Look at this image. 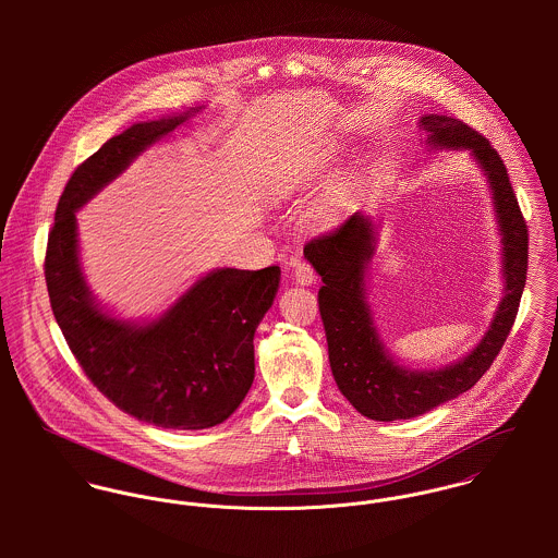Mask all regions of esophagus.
Segmentation results:
<instances>
[{
    "label": "esophagus",
    "mask_w": 558,
    "mask_h": 558,
    "mask_svg": "<svg viewBox=\"0 0 558 558\" xmlns=\"http://www.w3.org/2000/svg\"><path fill=\"white\" fill-rule=\"evenodd\" d=\"M294 281L299 286H312L316 281V270L312 264H307L305 259L294 262Z\"/></svg>",
    "instance_id": "obj_1"
}]
</instances>
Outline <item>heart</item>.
I'll list each match as a JSON object with an SVG mask.
<instances>
[{"label": "heart", "mask_w": 558, "mask_h": 558, "mask_svg": "<svg viewBox=\"0 0 558 558\" xmlns=\"http://www.w3.org/2000/svg\"><path fill=\"white\" fill-rule=\"evenodd\" d=\"M339 206H341V193H339V191H332V193L324 195L318 204L314 206V215L322 217V219H324V217H330V215L337 213Z\"/></svg>", "instance_id": "heart-1"}]
</instances>
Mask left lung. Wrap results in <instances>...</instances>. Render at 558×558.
I'll return each instance as SVG.
<instances>
[{"instance_id": "8db88e82", "label": "left lung", "mask_w": 558, "mask_h": 558, "mask_svg": "<svg viewBox=\"0 0 558 558\" xmlns=\"http://www.w3.org/2000/svg\"><path fill=\"white\" fill-rule=\"evenodd\" d=\"M418 129L427 148L466 150L483 171L502 242L505 288L489 328L466 356L438 369H412L389 352L367 303V268L378 244L372 217L356 213L337 232L305 246L324 283L318 305L332 378L341 396L374 421L412 418L475 387L513 326L526 283L529 230L498 153L477 131L449 116L425 113Z\"/></svg>"}]
</instances>
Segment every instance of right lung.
Listing matches in <instances>:
<instances>
[{
  "label": "right lung",
  "instance_id": "1",
  "mask_svg": "<svg viewBox=\"0 0 558 558\" xmlns=\"http://www.w3.org/2000/svg\"><path fill=\"white\" fill-rule=\"evenodd\" d=\"M199 111L137 122L81 162L58 202L45 257L53 316L85 376L122 412L167 429H206L234 414L253 385V337L281 270L215 268L159 318H118L85 281L77 213Z\"/></svg>",
  "mask_w": 558,
  "mask_h": 558
}]
</instances>
